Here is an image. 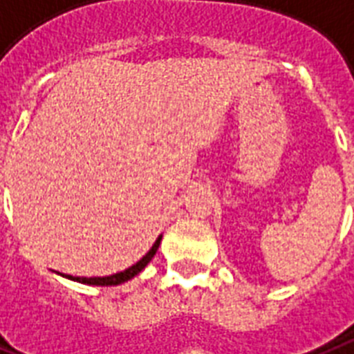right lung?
<instances>
[{
    "instance_id": "obj_1",
    "label": "right lung",
    "mask_w": 354,
    "mask_h": 354,
    "mask_svg": "<svg viewBox=\"0 0 354 354\" xmlns=\"http://www.w3.org/2000/svg\"><path fill=\"white\" fill-rule=\"evenodd\" d=\"M160 242H162V236H158V240L154 242V245L151 247V251L145 254L140 261H136L134 266L125 269L122 272H116V274H111V277H93V278H85V277H71V274H63L65 278H71L74 281H80V283H87V286H120L123 281L131 280L138 274V272H142V269H145L149 261L152 260V257L156 254L158 247H160Z\"/></svg>"
}]
</instances>
